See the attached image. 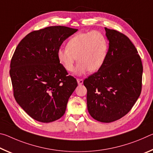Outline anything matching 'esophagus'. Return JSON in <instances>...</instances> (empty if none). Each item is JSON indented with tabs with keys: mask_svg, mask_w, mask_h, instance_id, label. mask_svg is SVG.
I'll return each mask as SVG.
<instances>
[{
	"mask_svg": "<svg viewBox=\"0 0 153 153\" xmlns=\"http://www.w3.org/2000/svg\"><path fill=\"white\" fill-rule=\"evenodd\" d=\"M77 84L79 85H82L83 84V82H84V80L82 79H77Z\"/></svg>",
	"mask_w": 153,
	"mask_h": 153,
	"instance_id": "34e87169",
	"label": "esophagus"
}]
</instances>
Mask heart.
<instances>
[{
	"label": "heart",
	"mask_w": 153,
	"mask_h": 153,
	"mask_svg": "<svg viewBox=\"0 0 153 153\" xmlns=\"http://www.w3.org/2000/svg\"><path fill=\"white\" fill-rule=\"evenodd\" d=\"M108 51L107 38L102 32L93 30L78 33L69 40L66 48L57 51V58L67 71L74 70L76 61V73L82 75L90 71L95 72L101 68Z\"/></svg>",
	"instance_id": "obj_1"
}]
</instances>
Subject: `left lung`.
Masks as SVG:
<instances>
[{"mask_svg":"<svg viewBox=\"0 0 153 153\" xmlns=\"http://www.w3.org/2000/svg\"><path fill=\"white\" fill-rule=\"evenodd\" d=\"M109 41L107 59L99 70L85 79L87 107L94 120L110 123L131 109L142 90L140 56L128 37L105 27Z\"/></svg>","mask_w":153,"mask_h":153,"instance_id":"1","label":"left lung"}]
</instances>
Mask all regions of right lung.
Instances as JSON below:
<instances>
[{
  "label": "right lung",
  "instance_id": "1",
  "mask_svg": "<svg viewBox=\"0 0 153 153\" xmlns=\"http://www.w3.org/2000/svg\"><path fill=\"white\" fill-rule=\"evenodd\" d=\"M77 29L50 26L33 31L17 45L10 65L13 95L31 117L49 123L64 115L77 82L59 63L57 51Z\"/></svg>",
  "mask_w": 153,
  "mask_h": 153
}]
</instances>
